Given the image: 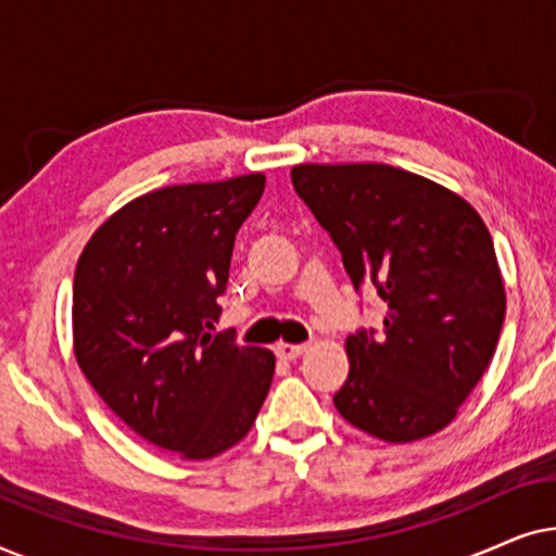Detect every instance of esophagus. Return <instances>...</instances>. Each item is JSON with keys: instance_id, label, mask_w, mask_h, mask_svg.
<instances>
[{"instance_id": "34e87169", "label": "esophagus", "mask_w": 556, "mask_h": 556, "mask_svg": "<svg viewBox=\"0 0 556 556\" xmlns=\"http://www.w3.org/2000/svg\"><path fill=\"white\" fill-rule=\"evenodd\" d=\"M303 352H306V344H288V341H280V344H276L278 359H283V362L299 359Z\"/></svg>"}]
</instances>
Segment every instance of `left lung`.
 Instances as JSON below:
<instances>
[{
	"label": "left lung",
	"instance_id": "obj_1",
	"mask_svg": "<svg viewBox=\"0 0 556 556\" xmlns=\"http://www.w3.org/2000/svg\"><path fill=\"white\" fill-rule=\"evenodd\" d=\"M331 235L356 291L384 301L382 333L346 339L349 377L333 405L387 443L443 430L496 352L506 293L483 219L451 189L390 164L291 169Z\"/></svg>",
	"mask_w": 556,
	"mask_h": 556
}]
</instances>
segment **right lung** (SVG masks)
<instances>
[{"instance_id": "add662e5", "label": "right lung", "mask_w": 556, "mask_h": 556, "mask_svg": "<svg viewBox=\"0 0 556 556\" xmlns=\"http://www.w3.org/2000/svg\"><path fill=\"white\" fill-rule=\"evenodd\" d=\"M263 189V174H245L143 194L98 227L75 268L83 375L136 435L181 458L240 443L270 390L273 352L212 333L235 235Z\"/></svg>"}]
</instances>
